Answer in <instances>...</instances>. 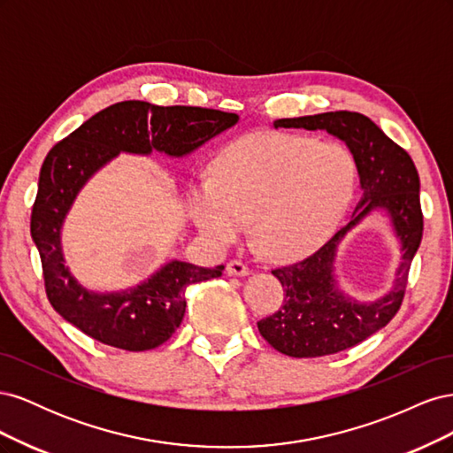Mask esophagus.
Returning <instances> with one entry per match:
<instances>
[{"mask_svg":"<svg viewBox=\"0 0 453 453\" xmlns=\"http://www.w3.org/2000/svg\"><path fill=\"white\" fill-rule=\"evenodd\" d=\"M226 273L228 276H248L250 268H248V265H243L242 260H230V263L226 265Z\"/></svg>","mask_w":453,"mask_h":453,"instance_id":"obj_1","label":"esophagus"}]
</instances>
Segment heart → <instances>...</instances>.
Segmentation results:
<instances>
[{
  "label": "heart",
  "mask_w": 453,
  "mask_h": 453,
  "mask_svg": "<svg viewBox=\"0 0 453 453\" xmlns=\"http://www.w3.org/2000/svg\"><path fill=\"white\" fill-rule=\"evenodd\" d=\"M346 147L285 134H251L213 162L210 181L188 190V215L215 245L236 242L251 221L260 251L293 260L333 236L355 188Z\"/></svg>",
  "instance_id": "obj_1"
}]
</instances>
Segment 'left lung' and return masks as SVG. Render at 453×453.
<instances>
[{"label":"left lung","instance_id":"1","mask_svg":"<svg viewBox=\"0 0 453 453\" xmlns=\"http://www.w3.org/2000/svg\"><path fill=\"white\" fill-rule=\"evenodd\" d=\"M273 128L323 130L349 149L359 173L361 200L351 221L303 263L272 270L285 289L283 306L257 323L268 344L289 357H323L357 346L386 326L403 304L408 270L421 243L423 215L414 160L372 120L353 111H331L273 120ZM372 211H383L402 242V263L392 291L372 303L355 301L337 287V245Z\"/></svg>","mask_w":453,"mask_h":453}]
</instances>
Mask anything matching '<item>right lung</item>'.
Segmentation results:
<instances>
[{
	"instance_id": "right-lung-1",
	"label": "right lung",
	"mask_w": 453,
	"mask_h": 453,
	"mask_svg": "<svg viewBox=\"0 0 453 453\" xmlns=\"http://www.w3.org/2000/svg\"><path fill=\"white\" fill-rule=\"evenodd\" d=\"M236 113L140 100L119 102L83 122L54 145L41 166L30 232L41 257L49 303L62 318L102 344L145 351L164 344L181 325L187 287L219 278L225 266L202 268L170 260L122 291L98 293L65 266L62 226L90 177L120 153L181 158L236 125Z\"/></svg>"
}]
</instances>
